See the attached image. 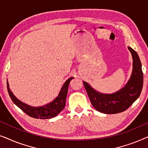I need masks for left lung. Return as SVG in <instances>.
<instances>
[{"instance_id":"left-lung-1","label":"left lung","mask_w":148,"mask_h":148,"mask_svg":"<svg viewBox=\"0 0 148 148\" xmlns=\"http://www.w3.org/2000/svg\"><path fill=\"white\" fill-rule=\"evenodd\" d=\"M133 58V71L127 84L113 94H102L83 82L92 106L104 114H116L127 110L139 98L142 90L143 75L138 54L128 47Z\"/></svg>"}]
</instances>
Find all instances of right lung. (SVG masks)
Wrapping results in <instances>:
<instances>
[{
	"label": "right lung",
	"instance_id": "add662e5",
	"mask_svg": "<svg viewBox=\"0 0 148 148\" xmlns=\"http://www.w3.org/2000/svg\"><path fill=\"white\" fill-rule=\"evenodd\" d=\"M72 79H73V77L68 79L64 82L58 96L52 102L42 106H31L20 101L19 99H17L14 96V94L12 93L11 90H10L8 80L7 82V90L8 92H9L10 98H11L14 104L19 107L20 109H21L24 112L26 113L27 115H29V116L32 117V118L40 119H51L57 116L62 110V109L64 108V106H65L66 98V95H67L69 85V83Z\"/></svg>",
	"mask_w": 148,
	"mask_h": 148
}]
</instances>
